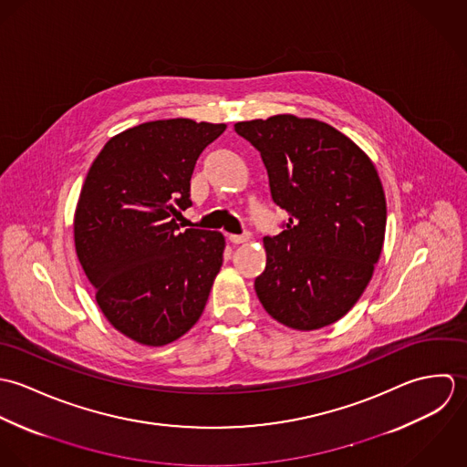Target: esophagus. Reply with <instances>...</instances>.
Listing matches in <instances>:
<instances>
[{"mask_svg":"<svg viewBox=\"0 0 467 467\" xmlns=\"http://www.w3.org/2000/svg\"><path fill=\"white\" fill-rule=\"evenodd\" d=\"M229 240L233 244H244V242H249L251 240V234L249 233H242V234H229Z\"/></svg>","mask_w":467,"mask_h":467,"instance_id":"esophagus-1","label":"esophagus"}]
</instances>
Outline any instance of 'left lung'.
I'll list each match as a JSON object with an SVG mask.
<instances>
[{
	"mask_svg": "<svg viewBox=\"0 0 467 467\" xmlns=\"http://www.w3.org/2000/svg\"><path fill=\"white\" fill-rule=\"evenodd\" d=\"M262 155L271 196L288 213L264 238L254 280L265 310L296 330L341 319L372 280L386 229V200L372 161L341 131L294 115L234 124Z\"/></svg>",
	"mask_w": 467,
	"mask_h": 467,
	"instance_id": "obj_1",
	"label": "left lung"
}]
</instances>
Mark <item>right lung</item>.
Returning <instances> with one entry per match:
<instances>
[{
    "mask_svg": "<svg viewBox=\"0 0 467 467\" xmlns=\"http://www.w3.org/2000/svg\"><path fill=\"white\" fill-rule=\"evenodd\" d=\"M225 124L151 120L106 142L76 209L78 258L97 303L124 336L168 345L198 321L222 262L220 233L186 229L175 216L191 207L200 153Z\"/></svg>",
    "mask_w": 467,
    "mask_h": 467,
    "instance_id": "obj_1",
    "label": "right lung"
}]
</instances>
